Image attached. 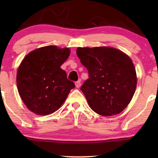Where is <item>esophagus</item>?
<instances>
[{
    "mask_svg": "<svg viewBox=\"0 0 158 158\" xmlns=\"http://www.w3.org/2000/svg\"><path fill=\"white\" fill-rule=\"evenodd\" d=\"M75 85H76V87H77V88H79V87L81 86V81H80V80L76 81V82H75Z\"/></svg>",
    "mask_w": 158,
    "mask_h": 158,
    "instance_id": "34e87169",
    "label": "esophagus"
}]
</instances>
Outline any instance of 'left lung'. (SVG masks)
<instances>
[{"label":"left lung","mask_w":158,"mask_h":158,"mask_svg":"<svg viewBox=\"0 0 158 158\" xmlns=\"http://www.w3.org/2000/svg\"><path fill=\"white\" fill-rule=\"evenodd\" d=\"M77 54L89 74L80 90L90 108L102 116L123 111L137 87L135 68L129 56L108 47L78 48Z\"/></svg>","instance_id":"8db88e82"}]
</instances>
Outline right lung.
<instances>
[{
	"instance_id": "right-lung-1",
	"label": "right lung",
	"mask_w": 158,
	"mask_h": 158,
	"mask_svg": "<svg viewBox=\"0 0 158 158\" xmlns=\"http://www.w3.org/2000/svg\"><path fill=\"white\" fill-rule=\"evenodd\" d=\"M69 48L46 46L30 52L17 72L18 90L28 109L39 115H48L64 103L75 88L61 65L68 59Z\"/></svg>"
}]
</instances>
